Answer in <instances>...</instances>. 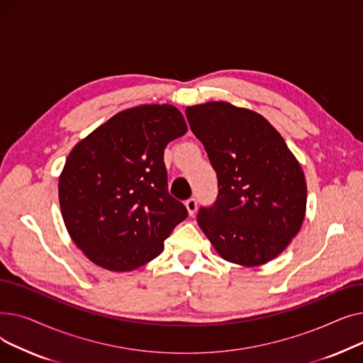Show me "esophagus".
Returning a JSON list of instances; mask_svg holds the SVG:
<instances>
[{
    "label": "esophagus",
    "mask_w": 363,
    "mask_h": 363,
    "mask_svg": "<svg viewBox=\"0 0 363 363\" xmlns=\"http://www.w3.org/2000/svg\"><path fill=\"white\" fill-rule=\"evenodd\" d=\"M185 207L188 211V215L189 216H194L196 215V211H197V200L196 199H189L185 201Z\"/></svg>",
    "instance_id": "34e87169"
}]
</instances>
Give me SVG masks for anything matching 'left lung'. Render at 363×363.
Wrapping results in <instances>:
<instances>
[{
	"label": "left lung",
	"instance_id": "1",
	"mask_svg": "<svg viewBox=\"0 0 363 363\" xmlns=\"http://www.w3.org/2000/svg\"><path fill=\"white\" fill-rule=\"evenodd\" d=\"M218 175L219 194L199 226L218 255L255 268L291 242L306 216L303 169L281 133L255 110L228 101L185 108Z\"/></svg>",
	"mask_w": 363,
	"mask_h": 363
}]
</instances>
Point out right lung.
<instances>
[{
	"label": "right lung",
	"mask_w": 363,
	"mask_h": 363,
	"mask_svg": "<svg viewBox=\"0 0 363 363\" xmlns=\"http://www.w3.org/2000/svg\"><path fill=\"white\" fill-rule=\"evenodd\" d=\"M188 126L170 104L122 110L76 144L59 177V201L72 241L97 266L129 272L163 252L186 218L167 193L164 147Z\"/></svg>",
	"instance_id": "add662e5"
}]
</instances>
